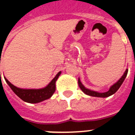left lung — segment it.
<instances>
[{
    "instance_id": "obj_1",
    "label": "left lung",
    "mask_w": 135,
    "mask_h": 135,
    "mask_svg": "<svg viewBox=\"0 0 135 135\" xmlns=\"http://www.w3.org/2000/svg\"><path fill=\"white\" fill-rule=\"evenodd\" d=\"M127 72H128V69H127L126 71H124V74L122 76V77L119 79L115 84H114L113 85L111 86L109 89L106 92H98V91H92L91 89H89L87 88H86L83 85L82 83L81 82L80 79L79 78L78 79V84H79V86L80 87V89H81L83 92L85 94L89 96H91V97H102V98H105V97H108L109 96L112 95L114 93L118 90L119 87L121 86V85L122 84V83L125 79L127 75Z\"/></svg>"
}]
</instances>
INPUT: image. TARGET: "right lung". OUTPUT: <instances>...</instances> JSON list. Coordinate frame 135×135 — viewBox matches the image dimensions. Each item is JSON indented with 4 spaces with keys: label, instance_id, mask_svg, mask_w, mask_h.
<instances>
[{
    "label": "right lung",
    "instance_id": "obj_1",
    "mask_svg": "<svg viewBox=\"0 0 135 135\" xmlns=\"http://www.w3.org/2000/svg\"><path fill=\"white\" fill-rule=\"evenodd\" d=\"M61 71H59L56 75L46 87L42 89H21L13 85L6 78L5 80L12 91L16 94L20 99L26 102L31 104L39 103L41 102L48 99L51 97L56 91V81L61 74Z\"/></svg>",
    "mask_w": 135,
    "mask_h": 135
}]
</instances>
